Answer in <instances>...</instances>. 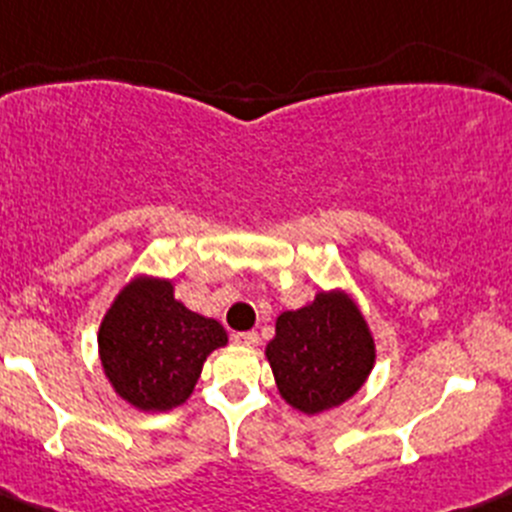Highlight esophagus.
I'll use <instances>...</instances> for the list:
<instances>
[{"label":"esophagus","instance_id":"obj_1","mask_svg":"<svg viewBox=\"0 0 512 512\" xmlns=\"http://www.w3.org/2000/svg\"><path fill=\"white\" fill-rule=\"evenodd\" d=\"M234 342L236 345H244V347H256L258 333H254V330H249V333H234Z\"/></svg>","mask_w":512,"mask_h":512}]
</instances>
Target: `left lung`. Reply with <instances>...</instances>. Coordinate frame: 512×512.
I'll return each mask as SVG.
<instances>
[{
	"label": "left lung",
	"instance_id": "obj_1",
	"mask_svg": "<svg viewBox=\"0 0 512 512\" xmlns=\"http://www.w3.org/2000/svg\"><path fill=\"white\" fill-rule=\"evenodd\" d=\"M266 357L281 397L298 412L320 414L360 392L374 367V340L350 295L320 291L313 303L278 315Z\"/></svg>",
	"mask_w": 512,
	"mask_h": 512
}]
</instances>
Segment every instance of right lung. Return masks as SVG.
<instances>
[{"instance_id": "obj_1", "label": "right lung", "mask_w": 512, "mask_h": 512, "mask_svg": "<svg viewBox=\"0 0 512 512\" xmlns=\"http://www.w3.org/2000/svg\"><path fill=\"white\" fill-rule=\"evenodd\" d=\"M229 342L217 320L192 313L172 281L138 276L105 313L98 352L115 394L142 412H167L194 392L202 365Z\"/></svg>"}]
</instances>
